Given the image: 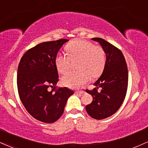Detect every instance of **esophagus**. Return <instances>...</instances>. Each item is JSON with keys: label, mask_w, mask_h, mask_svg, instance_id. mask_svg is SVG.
<instances>
[{"label": "esophagus", "mask_w": 148, "mask_h": 148, "mask_svg": "<svg viewBox=\"0 0 148 148\" xmlns=\"http://www.w3.org/2000/svg\"><path fill=\"white\" fill-rule=\"evenodd\" d=\"M85 91H77V92H76V94H85Z\"/></svg>", "instance_id": "obj_1"}]
</instances>
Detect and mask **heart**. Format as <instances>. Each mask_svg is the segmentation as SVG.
Instances as JSON below:
<instances>
[{
  "instance_id": "obj_1",
  "label": "heart",
  "mask_w": 148,
  "mask_h": 148,
  "mask_svg": "<svg viewBox=\"0 0 148 148\" xmlns=\"http://www.w3.org/2000/svg\"><path fill=\"white\" fill-rule=\"evenodd\" d=\"M67 55L59 53L55 58V66L60 74L69 70L71 60H77L76 67L79 70L69 72L62 78V83L68 88L79 89L92 77L102 74L106 64V55L101 46L85 40H75L66 46Z\"/></svg>"
}]
</instances>
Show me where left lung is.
Returning <instances> with one entry per match:
<instances>
[{"label": "left lung", "instance_id": "left-lung-1", "mask_svg": "<svg viewBox=\"0 0 148 148\" xmlns=\"http://www.w3.org/2000/svg\"><path fill=\"white\" fill-rule=\"evenodd\" d=\"M92 40L100 44L106 54V64L92 90H86L93 101L85 107L90 116L97 120L114 114L125 99L128 84V71L123 54L120 49L101 38ZM99 88L101 91L97 90Z\"/></svg>", "mask_w": 148, "mask_h": 148}]
</instances>
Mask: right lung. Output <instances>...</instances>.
Returning a JSON list of instances; mask_svg holds the SVG:
<instances>
[{"label": "right lung", "mask_w": 148, "mask_h": 148, "mask_svg": "<svg viewBox=\"0 0 148 148\" xmlns=\"http://www.w3.org/2000/svg\"><path fill=\"white\" fill-rule=\"evenodd\" d=\"M68 40L38 44L26 51L18 67L17 86L21 102L30 115L41 122L56 121L63 114L68 98L74 94L66 87L53 92L58 81L55 58ZM49 87L53 88L51 91Z\"/></svg>", "instance_id": "add662e5"}]
</instances>
